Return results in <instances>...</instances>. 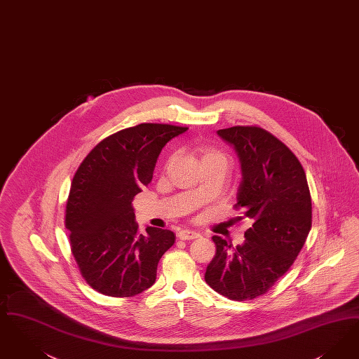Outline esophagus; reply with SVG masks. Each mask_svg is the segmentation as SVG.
Segmentation results:
<instances>
[{"label": "esophagus", "instance_id": "1", "mask_svg": "<svg viewBox=\"0 0 359 359\" xmlns=\"http://www.w3.org/2000/svg\"><path fill=\"white\" fill-rule=\"evenodd\" d=\"M177 236L182 241H194V239L201 238V235L199 232H195V231L183 230L177 233Z\"/></svg>", "mask_w": 359, "mask_h": 359}]
</instances>
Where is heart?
<instances>
[{
  "label": "heart",
  "instance_id": "b5f03b06",
  "mask_svg": "<svg viewBox=\"0 0 359 359\" xmlns=\"http://www.w3.org/2000/svg\"><path fill=\"white\" fill-rule=\"evenodd\" d=\"M210 158H219V160H224V161H226V158H224L220 152L214 151V149H207V151H204L201 161H204V160H210Z\"/></svg>",
  "mask_w": 359,
  "mask_h": 359
}]
</instances>
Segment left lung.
Wrapping results in <instances>:
<instances>
[{
	"instance_id": "obj_1",
	"label": "left lung",
	"mask_w": 359,
	"mask_h": 359,
	"mask_svg": "<svg viewBox=\"0 0 359 359\" xmlns=\"http://www.w3.org/2000/svg\"><path fill=\"white\" fill-rule=\"evenodd\" d=\"M217 135L241 161L235 208H242L252 226L236 247L212 236L216 254L204 279L229 299H254L267 292L301 252L311 230L310 189L299 160L270 132L231 127Z\"/></svg>"
}]
</instances>
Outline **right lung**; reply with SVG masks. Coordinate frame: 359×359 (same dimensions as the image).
Listing matches in <instances>:
<instances>
[{"label": "right lung", "mask_w": 359, "mask_h": 359, "mask_svg": "<svg viewBox=\"0 0 359 359\" xmlns=\"http://www.w3.org/2000/svg\"><path fill=\"white\" fill-rule=\"evenodd\" d=\"M187 129L148 123L118 130L74 173L65 227L80 273L101 294L129 298L155 283L158 260L175 233L156 227L139 233L132 201L152 180L164 145Z\"/></svg>", "instance_id": "add662e5"}]
</instances>
